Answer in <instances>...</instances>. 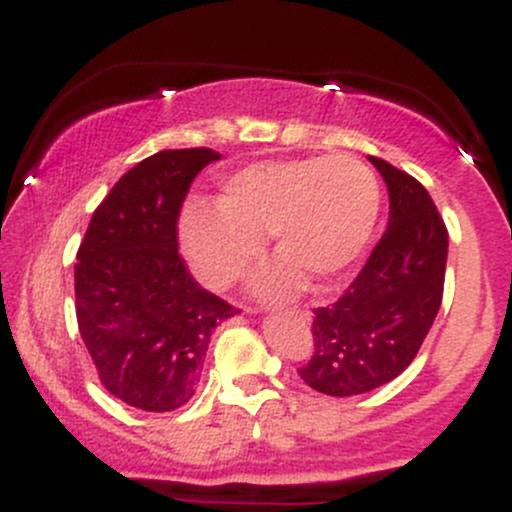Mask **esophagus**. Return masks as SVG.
I'll use <instances>...</instances> for the list:
<instances>
[{"instance_id":"34e87169","label":"esophagus","mask_w":512,"mask_h":512,"mask_svg":"<svg viewBox=\"0 0 512 512\" xmlns=\"http://www.w3.org/2000/svg\"><path fill=\"white\" fill-rule=\"evenodd\" d=\"M291 315H296L298 320H308V310H301V308H291Z\"/></svg>"}]
</instances>
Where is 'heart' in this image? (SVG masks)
I'll use <instances>...</instances> for the list:
<instances>
[{"mask_svg":"<svg viewBox=\"0 0 512 512\" xmlns=\"http://www.w3.org/2000/svg\"><path fill=\"white\" fill-rule=\"evenodd\" d=\"M380 214V182L351 156L262 161L221 182L216 204L182 214L180 245L211 289H226L260 255L269 233L281 257L257 276L264 296H289L303 274L337 279L366 250Z\"/></svg>","mask_w":512,"mask_h":512,"instance_id":"obj_1","label":"heart"}]
</instances>
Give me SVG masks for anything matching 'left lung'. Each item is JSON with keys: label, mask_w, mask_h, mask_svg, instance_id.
Instances as JSON below:
<instances>
[{"label": "left lung", "mask_w": 512, "mask_h": 512, "mask_svg": "<svg viewBox=\"0 0 512 512\" xmlns=\"http://www.w3.org/2000/svg\"><path fill=\"white\" fill-rule=\"evenodd\" d=\"M390 195V221L368 262L313 313V354L298 375L332 397L370 392L414 361L443 301L448 228L419 180L368 156Z\"/></svg>", "instance_id": "obj_1"}]
</instances>
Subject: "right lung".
<instances>
[{
  "label": "right lung",
  "instance_id": "add662e5",
  "mask_svg": "<svg viewBox=\"0 0 512 512\" xmlns=\"http://www.w3.org/2000/svg\"><path fill=\"white\" fill-rule=\"evenodd\" d=\"M219 151L144 158L93 211L74 264L76 322L110 395L142 411L190 402L214 327L236 313L192 279L178 219L192 180Z\"/></svg>",
  "mask_w": 512,
  "mask_h": 512
}]
</instances>
